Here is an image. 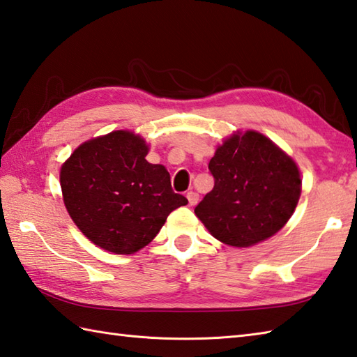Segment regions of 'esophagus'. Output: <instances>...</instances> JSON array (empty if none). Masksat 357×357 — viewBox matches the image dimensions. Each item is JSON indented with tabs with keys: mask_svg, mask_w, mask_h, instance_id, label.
<instances>
[{
	"mask_svg": "<svg viewBox=\"0 0 357 357\" xmlns=\"http://www.w3.org/2000/svg\"><path fill=\"white\" fill-rule=\"evenodd\" d=\"M186 197H188L189 205H191V206L197 205V202H199V194H197V192H194V191H189V192L186 194Z\"/></svg>",
	"mask_w": 357,
	"mask_h": 357,
	"instance_id": "obj_1",
	"label": "esophagus"
}]
</instances>
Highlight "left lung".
I'll return each instance as SVG.
<instances>
[{"label": "left lung", "instance_id": "left-lung-1", "mask_svg": "<svg viewBox=\"0 0 357 357\" xmlns=\"http://www.w3.org/2000/svg\"><path fill=\"white\" fill-rule=\"evenodd\" d=\"M208 168L214 188L194 211L220 242L237 248L259 243L293 215L301 197L299 169L265 135H232Z\"/></svg>", "mask_w": 357, "mask_h": 357}]
</instances>
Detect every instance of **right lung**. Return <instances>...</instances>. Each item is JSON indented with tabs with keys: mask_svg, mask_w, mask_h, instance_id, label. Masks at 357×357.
Here are the masks:
<instances>
[{
	"mask_svg": "<svg viewBox=\"0 0 357 357\" xmlns=\"http://www.w3.org/2000/svg\"><path fill=\"white\" fill-rule=\"evenodd\" d=\"M143 138L115 130L74 151L60 172L64 205L100 248L132 254L152 242L174 209L188 203L169 172L151 165Z\"/></svg>",
	"mask_w": 357,
	"mask_h": 357,
	"instance_id": "right-lung-1",
	"label": "right lung"
}]
</instances>
